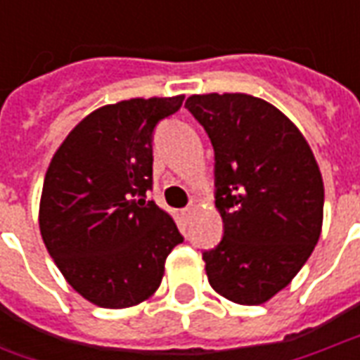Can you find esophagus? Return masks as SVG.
Returning <instances> with one entry per match:
<instances>
[{"label":"esophagus","mask_w":360,"mask_h":360,"mask_svg":"<svg viewBox=\"0 0 360 360\" xmlns=\"http://www.w3.org/2000/svg\"><path fill=\"white\" fill-rule=\"evenodd\" d=\"M193 212H195V208H193V206H187V208H183V210H181V216L188 221L191 216H193Z\"/></svg>","instance_id":"obj_1"}]
</instances>
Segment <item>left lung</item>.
Listing matches in <instances>:
<instances>
[{
    "label": "left lung",
    "instance_id": "8db88e82",
    "mask_svg": "<svg viewBox=\"0 0 360 360\" xmlns=\"http://www.w3.org/2000/svg\"><path fill=\"white\" fill-rule=\"evenodd\" d=\"M214 146L224 239L204 250L214 291L262 304L289 285L322 231L324 183L301 131L249 94H195L185 102Z\"/></svg>",
    "mask_w": 360,
    "mask_h": 360
}]
</instances>
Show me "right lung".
I'll list each match as a JSON object with an SVG mask.
<instances>
[{"label": "right lung", "instance_id": "obj_1", "mask_svg": "<svg viewBox=\"0 0 360 360\" xmlns=\"http://www.w3.org/2000/svg\"><path fill=\"white\" fill-rule=\"evenodd\" d=\"M185 96L133 98L82 119L53 154L40 198L44 245L69 285L103 309L146 301L183 235L154 200L152 139Z\"/></svg>", "mask_w": 360, "mask_h": 360}]
</instances>
